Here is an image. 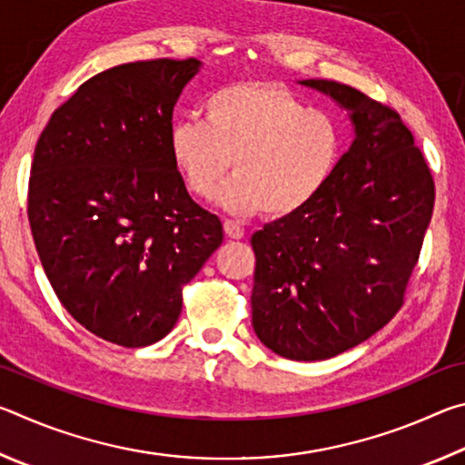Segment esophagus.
<instances>
[{
	"instance_id": "1",
	"label": "esophagus",
	"mask_w": 465,
	"mask_h": 465,
	"mask_svg": "<svg viewBox=\"0 0 465 465\" xmlns=\"http://www.w3.org/2000/svg\"><path fill=\"white\" fill-rule=\"evenodd\" d=\"M223 232H225L227 238H232V240L243 238V227L240 223L232 222V219H225V222H223Z\"/></svg>"
}]
</instances>
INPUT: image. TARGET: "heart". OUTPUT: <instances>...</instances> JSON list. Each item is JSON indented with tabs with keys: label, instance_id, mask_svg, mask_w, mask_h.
<instances>
[{
	"label": "heart",
	"instance_id": "obj_1",
	"mask_svg": "<svg viewBox=\"0 0 465 465\" xmlns=\"http://www.w3.org/2000/svg\"><path fill=\"white\" fill-rule=\"evenodd\" d=\"M201 121L170 129V157L188 191L211 199L233 162L235 176L217 194L233 215L264 209L272 219L297 215L324 191L342 157V127L287 88L238 82L201 102Z\"/></svg>",
	"mask_w": 465,
	"mask_h": 465
}]
</instances>
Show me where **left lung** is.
Returning <instances> with one entry per match:
<instances>
[{
	"mask_svg": "<svg viewBox=\"0 0 465 465\" xmlns=\"http://www.w3.org/2000/svg\"><path fill=\"white\" fill-rule=\"evenodd\" d=\"M349 113L355 139L324 191L252 235V326L291 361L367 341L402 308L435 204V184L396 110L351 85L302 80Z\"/></svg>",
	"mask_w": 465,
	"mask_h": 465,
	"instance_id": "8db88e82",
	"label": "left lung"
}]
</instances>
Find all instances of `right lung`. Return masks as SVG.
Returning a JSON list of instances; mask_svg holds the SVG:
<instances>
[{
  "instance_id": "1",
  "label": "right lung",
  "mask_w": 465,
  "mask_h": 465,
  "mask_svg": "<svg viewBox=\"0 0 465 465\" xmlns=\"http://www.w3.org/2000/svg\"><path fill=\"white\" fill-rule=\"evenodd\" d=\"M201 67L106 69L54 110L35 147L28 222L46 279L85 330L129 349L174 328L183 287L223 242L168 145L176 102Z\"/></svg>"
}]
</instances>
